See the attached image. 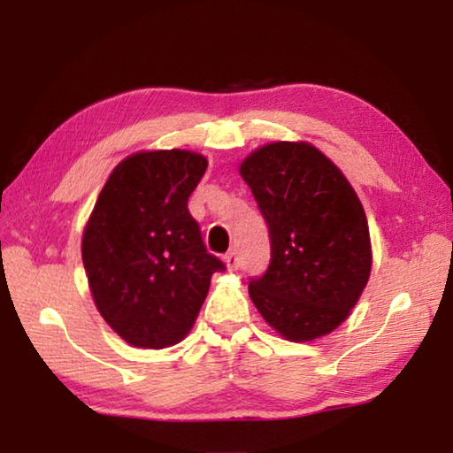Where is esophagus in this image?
Returning <instances> with one entry per match:
<instances>
[{
  "label": "esophagus",
  "mask_w": 453,
  "mask_h": 453,
  "mask_svg": "<svg viewBox=\"0 0 453 453\" xmlns=\"http://www.w3.org/2000/svg\"><path fill=\"white\" fill-rule=\"evenodd\" d=\"M224 262H226V265H227V270H237V267H240V259H237V251L235 250H232V251H227V254L224 256Z\"/></svg>",
  "instance_id": "34e87169"
}]
</instances>
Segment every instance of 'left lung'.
<instances>
[{"instance_id":"1","label":"left lung","mask_w":453,"mask_h":453,"mask_svg":"<svg viewBox=\"0 0 453 453\" xmlns=\"http://www.w3.org/2000/svg\"><path fill=\"white\" fill-rule=\"evenodd\" d=\"M270 229L272 257L250 296L294 342L326 335L349 316L372 270L367 219L354 188L308 143L278 142L240 167Z\"/></svg>"}]
</instances>
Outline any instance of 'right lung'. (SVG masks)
Segmentation results:
<instances>
[{"mask_svg":"<svg viewBox=\"0 0 453 453\" xmlns=\"http://www.w3.org/2000/svg\"><path fill=\"white\" fill-rule=\"evenodd\" d=\"M205 167L203 156L183 150L135 153L111 172L91 211L81 242L91 296L132 346L178 343L211 275L226 270L188 210Z\"/></svg>","mask_w":453,"mask_h":453,"instance_id":"obj_1","label":"right lung"}]
</instances>
